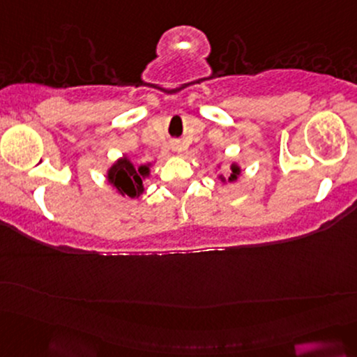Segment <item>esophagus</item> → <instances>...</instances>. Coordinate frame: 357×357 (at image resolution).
<instances>
[{"label":"esophagus","mask_w":357,"mask_h":357,"mask_svg":"<svg viewBox=\"0 0 357 357\" xmlns=\"http://www.w3.org/2000/svg\"><path fill=\"white\" fill-rule=\"evenodd\" d=\"M174 149H176V151H178V146H176V147H174Z\"/></svg>","instance_id":"1"}]
</instances>
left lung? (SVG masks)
<instances>
[{
	"label": "left lung",
	"instance_id": "8db88e82",
	"mask_svg": "<svg viewBox=\"0 0 357 357\" xmlns=\"http://www.w3.org/2000/svg\"><path fill=\"white\" fill-rule=\"evenodd\" d=\"M238 174H241V167H238V165H236V163H232L231 165V176L227 178V181H229V183H234V181H237ZM220 179L222 181V183H226V178L222 176V174L220 176Z\"/></svg>",
	"mask_w": 357,
	"mask_h": 357
}]
</instances>
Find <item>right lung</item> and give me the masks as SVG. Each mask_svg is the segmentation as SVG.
I'll use <instances>...</instances> for the list:
<instances>
[{"label":"right lung","mask_w":357,"mask_h":357,"mask_svg":"<svg viewBox=\"0 0 357 357\" xmlns=\"http://www.w3.org/2000/svg\"><path fill=\"white\" fill-rule=\"evenodd\" d=\"M151 165L135 167L126 155L116 160L107 172V181L116 189L120 195L137 199L144 192V179L151 173Z\"/></svg>","instance_id":"add662e5"}]
</instances>
